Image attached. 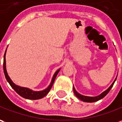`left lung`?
<instances>
[{"instance_id":"1","label":"left lung","mask_w":122,"mask_h":122,"mask_svg":"<svg viewBox=\"0 0 122 122\" xmlns=\"http://www.w3.org/2000/svg\"><path fill=\"white\" fill-rule=\"evenodd\" d=\"M116 79L114 80V81L112 83V84L110 85V87H109L108 89H107V90H106L105 92H103L102 93H101L100 95H99V96H96V97H89V96H83V95H81L80 93H79L75 90L74 86L73 87V92H74V93H75V96H77V97L80 100L83 101V102H89V103L95 102H97V101H98V100H99V99L103 98V97H104L106 96L107 94L109 93V92L110 91V89H112V87H113V84H114V83H115L116 80Z\"/></svg>"}]
</instances>
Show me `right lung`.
<instances>
[{"label":"right lung","instance_id":"obj_1","mask_svg":"<svg viewBox=\"0 0 122 122\" xmlns=\"http://www.w3.org/2000/svg\"><path fill=\"white\" fill-rule=\"evenodd\" d=\"M6 49L5 51V53L4 55V61H3V69H4V73H5V77L7 80V81L9 82V84L10 85V86L12 87L13 89L17 93L19 96L21 97H23L25 99H41L44 97L45 96L47 95L48 93L49 92L50 89H51L52 86L53 85V83L55 81V79L56 78L57 75L58 73L60 71V69H58L57 71L55 73L54 75L52 78L51 82L50 85L48 86L47 89H44L43 91H39V92H35L33 91L31 89H29V88H26V87H20L19 85H16L10 79V78L9 77V75L7 73L6 71V59H5V55H6Z\"/></svg>","mask_w":122,"mask_h":122}]
</instances>
